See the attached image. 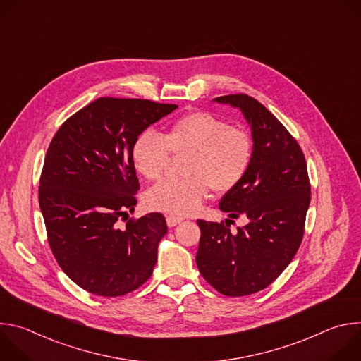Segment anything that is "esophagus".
Here are the masks:
<instances>
[{
	"mask_svg": "<svg viewBox=\"0 0 361 361\" xmlns=\"http://www.w3.org/2000/svg\"><path fill=\"white\" fill-rule=\"evenodd\" d=\"M166 221H167L169 227H174V226H177V224H180L183 221V217H177V216L170 214V216L166 217Z\"/></svg>",
	"mask_w": 361,
	"mask_h": 361,
	"instance_id": "esophagus-1",
	"label": "esophagus"
}]
</instances>
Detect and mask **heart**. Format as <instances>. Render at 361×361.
I'll use <instances>...</instances> for the list:
<instances>
[{
  "label": "heart",
  "instance_id": "1",
  "mask_svg": "<svg viewBox=\"0 0 361 361\" xmlns=\"http://www.w3.org/2000/svg\"><path fill=\"white\" fill-rule=\"evenodd\" d=\"M170 154H190L184 180H164L149 188V210L187 216L200 209L210 190L217 195L231 192L247 176L252 161L251 137L207 111H192L177 118L161 137L141 133L131 148L135 170L147 180H159Z\"/></svg>",
  "mask_w": 361,
  "mask_h": 361
}]
</instances>
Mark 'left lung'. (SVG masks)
<instances>
[{
	"mask_svg": "<svg viewBox=\"0 0 361 361\" xmlns=\"http://www.w3.org/2000/svg\"><path fill=\"white\" fill-rule=\"evenodd\" d=\"M240 109L251 128L252 161L244 180L220 201L230 219L248 223L231 233L226 224L197 220L195 263L219 293L241 297L269 287L291 263L304 235L310 205L304 154L287 128L247 94L214 98Z\"/></svg>",
	"mask_w": 361,
	"mask_h": 361,
	"instance_id": "left-lung-1",
	"label": "left lung"
}]
</instances>
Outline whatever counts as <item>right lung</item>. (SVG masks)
Listing matches in <instances>:
<instances>
[{
    "mask_svg": "<svg viewBox=\"0 0 361 361\" xmlns=\"http://www.w3.org/2000/svg\"><path fill=\"white\" fill-rule=\"evenodd\" d=\"M177 109L149 99L101 97L71 116L47 149L39 209L48 244L63 271L81 288L118 297L152 274L166 219L128 217L140 188L131 148L151 124Z\"/></svg>",
    "mask_w": 361,
    "mask_h": 361,
    "instance_id": "obj_1",
    "label": "right lung"
}]
</instances>
